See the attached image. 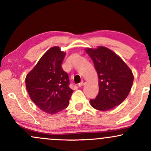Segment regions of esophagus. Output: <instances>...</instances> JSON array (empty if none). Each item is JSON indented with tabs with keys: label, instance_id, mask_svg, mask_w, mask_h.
Masks as SVG:
<instances>
[{
	"label": "esophagus",
	"instance_id": "esophagus-1",
	"mask_svg": "<svg viewBox=\"0 0 151 151\" xmlns=\"http://www.w3.org/2000/svg\"><path fill=\"white\" fill-rule=\"evenodd\" d=\"M86 79H83V80L82 81H81V82L80 83H79V84H78V86H80V87H81V86H84V84H85V83H86Z\"/></svg>",
	"mask_w": 151,
	"mask_h": 151
}]
</instances>
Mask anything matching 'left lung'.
<instances>
[{
  "label": "left lung",
  "mask_w": 151,
  "mask_h": 151,
  "mask_svg": "<svg viewBox=\"0 0 151 151\" xmlns=\"http://www.w3.org/2000/svg\"><path fill=\"white\" fill-rule=\"evenodd\" d=\"M86 52L93 62L99 77L98 95L90 99L95 109L108 111L121 104L132 87L133 74L119 55L103 46L86 48Z\"/></svg>",
  "instance_id": "obj_1"
}]
</instances>
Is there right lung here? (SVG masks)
I'll list each match as a JSON object with an SVG mask.
<instances>
[{
  "label": "right lung",
  "instance_id": "add662e5",
  "mask_svg": "<svg viewBox=\"0 0 151 151\" xmlns=\"http://www.w3.org/2000/svg\"><path fill=\"white\" fill-rule=\"evenodd\" d=\"M65 55L59 47H52L26 76L30 98L45 113L55 114L67 108L73 92L68 74L62 68Z\"/></svg>",
  "mask_w": 151,
  "mask_h": 151
}]
</instances>
